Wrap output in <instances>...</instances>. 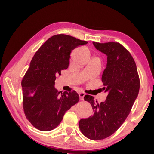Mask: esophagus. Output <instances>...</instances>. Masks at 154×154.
Here are the masks:
<instances>
[{
    "mask_svg": "<svg viewBox=\"0 0 154 154\" xmlns=\"http://www.w3.org/2000/svg\"><path fill=\"white\" fill-rule=\"evenodd\" d=\"M79 94L80 100H83V97H84V96H85V93H84V92H80Z\"/></svg>",
    "mask_w": 154,
    "mask_h": 154,
    "instance_id": "1",
    "label": "esophagus"
}]
</instances>
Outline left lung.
<instances>
[{
    "label": "left lung",
    "instance_id": "1",
    "mask_svg": "<svg viewBox=\"0 0 154 154\" xmlns=\"http://www.w3.org/2000/svg\"><path fill=\"white\" fill-rule=\"evenodd\" d=\"M93 45L107 56L102 81L103 90L108 95L101 103L92 96L84 97L85 101L91 104L93 114L80 120L79 125L86 137L100 140L113 134L125 121L137 97L140 81L133 57L121 44L93 42Z\"/></svg>",
    "mask_w": 154,
    "mask_h": 154
}]
</instances>
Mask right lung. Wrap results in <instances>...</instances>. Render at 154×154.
Returning <instances> with one entry per match:
<instances>
[{
  "label": "right lung",
  "instance_id": "add662e5",
  "mask_svg": "<svg viewBox=\"0 0 154 154\" xmlns=\"http://www.w3.org/2000/svg\"><path fill=\"white\" fill-rule=\"evenodd\" d=\"M87 43L71 35L57 34L48 39L35 52L23 78L22 87L24 114L36 129H54L66 111L79 102L76 92H58L54 81L61 71L68 68L71 51Z\"/></svg>",
  "mask_w": 154,
  "mask_h": 154
}]
</instances>
